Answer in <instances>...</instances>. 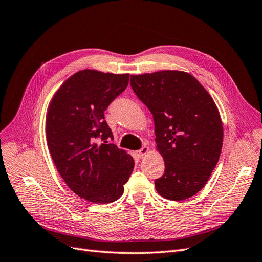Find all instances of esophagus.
<instances>
[{"mask_svg":"<svg viewBox=\"0 0 262 262\" xmlns=\"http://www.w3.org/2000/svg\"><path fill=\"white\" fill-rule=\"evenodd\" d=\"M148 150H149V148H148L147 146H143L141 149L137 150V156H138L139 158H143V157L146 155V153L148 152Z\"/></svg>","mask_w":262,"mask_h":262,"instance_id":"obj_1","label":"esophagus"}]
</instances>
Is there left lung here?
<instances>
[{"label":"left lung","instance_id":"1","mask_svg":"<svg viewBox=\"0 0 262 262\" xmlns=\"http://www.w3.org/2000/svg\"><path fill=\"white\" fill-rule=\"evenodd\" d=\"M130 85L153 115L157 149L165 171L155 180L165 199L194 195L215 168L223 125L215 102L195 78L181 71L131 75Z\"/></svg>","mask_w":262,"mask_h":262}]
</instances>
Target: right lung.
Listing matches in <instances>:
<instances>
[{
  "label": "right lung",
  "mask_w": 262,
  "mask_h": 262,
  "mask_svg": "<svg viewBox=\"0 0 262 262\" xmlns=\"http://www.w3.org/2000/svg\"><path fill=\"white\" fill-rule=\"evenodd\" d=\"M129 84V74L83 70L63 83L47 115V143L69 188L94 203H110L124 191L133 158L109 143L104 112Z\"/></svg>",
  "instance_id": "obj_1"
}]
</instances>
